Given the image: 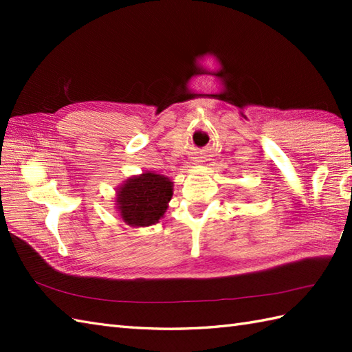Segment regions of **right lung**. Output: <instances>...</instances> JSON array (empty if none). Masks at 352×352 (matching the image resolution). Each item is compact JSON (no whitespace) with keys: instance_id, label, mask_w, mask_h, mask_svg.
Listing matches in <instances>:
<instances>
[{"instance_id":"right-lung-1","label":"right lung","mask_w":352,"mask_h":352,"mask_svg":"<svg viewBox=\"0 0 352 352\" xmlns=\"http://www.w3.org/2000/svg\"><path fill=\"white\" fill-rule=\"evenodd\" d=\"M172 183L168 177L145 172L131 177L116 192V208L130 227H148L159 222L172 198Z\"/></svg>"}]
</instances>
